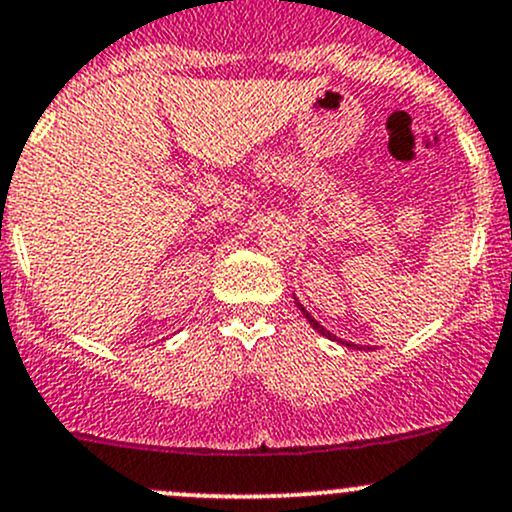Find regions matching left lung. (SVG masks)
Segmentation results:
<instances>
[{
    "mask_svg": "<svg viewBox=\"0 0 512 512\" xmlns=\"http://www.w3.org/2000/svg\"><path fill=\"white\" fill-rule=\"evenodd\" d=\"M294 301H297L299 311H301V314H304V316H306V321H309V324H311V326H314V328H316V331H319V333H321V336H326V338H328V341H338V343H343V346H348V348H358V346H355V343L341 341V338H336V336H333V333H331V331H326V328H324V326H321V324H319V321H316V319H314V316H311V314H309V311H306V309H304V306H301V304H299V299H297V297H294Z\"/></svg>",
    "mask_w": 512,
    "mask_h": 512,
    "instance_id": "1",
    "label": "left lung"
}]
</instances>
